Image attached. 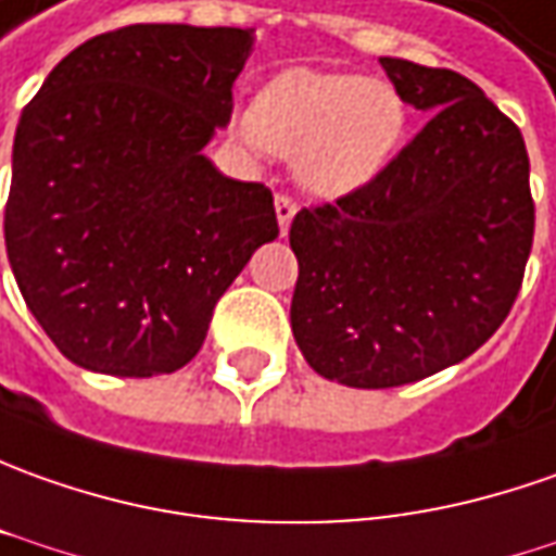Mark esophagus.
<instances>
[{
  "mask_svg": "<svg viewBox=\"0 0 556 556\" xmlns=\"http://www.w3.org/2000/svg\"><path fill=\"white\" fill-rule=\"evenodd\" d=\"M275 214H278V229H281V235H287V229H290V223H293V217H296V201L290 199V195H275Z\"/></svg>",
  "mask_w": 556,
  "mask_h": 556,
  "instance_id": "34e87169",
  "label": "esophagus"
}]
</instances>
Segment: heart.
<instances>
[{
	"label": "heart",
	"instance_id": "b5f03b06",
	"mask_svg": "<svg viewBox=\"0 0 556 556\" xmlns=\"http://www.w3.org/2000/svg\"><path fill=\"white\" fill-rule=\"evenodd\" d=\"M407 128V103L389 81L287 70L260 91L238 134L253 149L296 159L303 186L345 195L389 165Z\"/></svg>",
	"mask_w": 556,
	"mask_h": 556
}]
</instances>
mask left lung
<instances>
[{
    "label": "left lung",
    "instance_id": "1",
    "mask_svg": "<svg viewBox=\"0 0 556 556\" xmlns=\"http://www.w3.org/2000/svg\"><path fill=\"white\" fill-rule=\"evenodd\" d=\"M428 115L374 180L290 226V327L308 367L394 389L475 355L508 318L532 251L523 134L471 78L379 58Z\"/></svg>",
    "mask_w": 556,
    "mask_h": 556
}]
</instances>
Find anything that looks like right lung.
Masks as SVG:
<instances>
[{"mask_svg":"<svg viewBox=\"0 0 556 556\" xmlns=\"http://www.w3.org/2000/svg\"><path fill=\"white\" fill-rule=\"evenodd\" d=\"M253 29L134 24L63 58L24 106L5 248L63 357L162 376L199 355L214 305L278 238L263 182L201 149L232 115Z\"/></svg>","mask_w":556,"mask_h":556,"instance_id":"add662e5","label":"right lung"}]
</instances>
